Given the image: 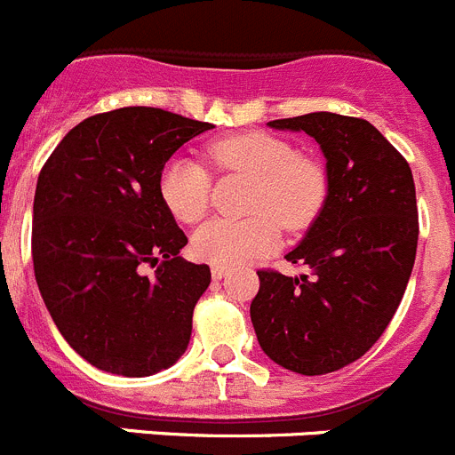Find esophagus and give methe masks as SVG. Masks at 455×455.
I'll use <instances>...</instances> for the list:
<instances>
[{
	"mask_svg": "<svg viewBox=\"0 0 455 455\" xmlns=\"http://www.w3.org/2000/svg\"><path fill=\"white\" fill-rule=\"evenodd\" d=\"M225 275H228V268H219V266H214V268H212V277H214L216 282H219V279H223Z\"/></svg>",
	"mask_w": 455,
	"mask_h": 455,
	"instance_id": "1",
	"label": "esophagus"
}]
</instances>
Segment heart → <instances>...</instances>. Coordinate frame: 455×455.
<instances>
[{"label":"heart","instance_id":"1","mask_svg":"<svg viewBox=\"0 0 455 455\" xmlns=\"http://www.w3.org/2000/svg\"><path fill=\"white\" fill-rule=\"evenodd\" d=\"M212 162L223 171L255 178L245 220H210L196 230L191 255L198 261L232 268L273 250L279 223L286 230H302L323 210L327 176L323 166L299 157L289 141L266 132H243L212 141ZM210 171L189 156L171 157L160 171L157 191L166 210L180 223H198L210 200Z\"/></svg>","mask_w":455,"mask_h":455}]
</instances>
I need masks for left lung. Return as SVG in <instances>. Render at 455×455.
<instances>
[{"instance_id":"1","label":"left lung","mask_w":455,"mask_h":455,"mask_svg":"<svg viewBox=\"0 0 455 455\" xmlns=\"http://www.w3.org/2000/svg\"><path fill=\"white\" fill-rule=\"evenodd\" d=\"M268 126L318 141L327 196L286 255L311 275L259 270L250 318L270 361L304 377L336 372L377 343L402 302L419 235L415 182L365 119L309 112Z\"/></svg>"}]
</instances>
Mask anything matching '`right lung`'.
Here are the masks:
<instances>
[{
    "mask_svg": "<svg viewBox=\"0 0 455 455\" xmlns=\"http://www.w3.org/2000/svg\"><path fill=\"white\" fill-rule=\"evenodd\" d=\"M212 124L131 106L87 116L40 171L33 270L62 339L87 363L122 377L171 368L191 339L210 266L180 257L185 232L157 180L171 156ZM146 263L156 275L140 273Z\"/></svg>",
    "mask_w": 455,
    "mask_h": 455,
    "instance_id": "add662e5",
    "label": "right lung"
}]
</instances>
